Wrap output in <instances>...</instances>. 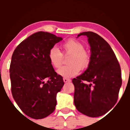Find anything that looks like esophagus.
Returning a JSON list of instances; mask_svg holds the SVG:
<instances>
[{"label":"esophagus","mask_w":130,"mask_h":130,"mask_svg":"<svg viewBox=\"0 0 130 130\" xmlns=\"http://www.w3.org/2000/svg\"><path fill=\"white\" fill-rule=\"evenodd\" d=\"M63 80L64 82H70L71 81V79L69 78H66V77H63Z\"/></svg>","instance_id":"34e87169"}]
</instances>
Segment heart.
Segmentation results:
<instances>
[{"label": "heart", "mask_w": 130, "mask_h": 130, "mask_svg": "<svg viewBox=\"0 0 130 130\" xmlns=\"http://www.w3.org/2000/svg\"><path fill=\"white\" fill-rule=\"evenodd\" d=\"M62 53L57 47L53 46L48 52V59L51 65L55 69L61 66L63 55L70 54L68 60L69 65L61 67L58 73L66 77L76 75L80 70H84L89 67L90 61V55L86 49L83 43L75 39L70 38L61 45Z\"/></svg>", "instance_id": "obj_1"}]
</instances>
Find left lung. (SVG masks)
<instances>
[{"label": "left lung", "instance_id": "8db88e82", "mask_svg": "<svg viewBox=\"0 0 130 130\" xmlns=\"http://www.w3.org/2000/svg\"><path fill=\"white\" fill-rule=\"evenodd\" d=\"M81 35L88 38L91 55L88 69L72 79L74 104L81 113L98 117L108 112L117 102L122 84L121 67L111 47L101 36L91 31L78 36Z\"/></svg>", "mask_w": 130, "mask_h": 130}]
</instances>
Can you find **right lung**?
<instances>
[{
	"label": "right lung",
	"mask_w": 130,
	"mask_h": 130,
	"mask_svg": "<svg viewBox=\"0 0 130 130\" xmlns=\"http://www.w3.org/2000/svg\"><path fill=\"white\" fill-rule=\"evenodd\" d=\"M61 40L39 31L23 41L13 52L9 70L12 94L22 111L31 118H44L55 109L57 94L64 82L55 72L48 55Z\"/></svg>",
	"instance_id": "add662e5"
}]
</instances>
